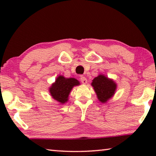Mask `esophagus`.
Here are the masks:
<instances>
[{"mask_svg": "<svg viewBox=\"0 0 156 156\" xmlns=\"http://www.w3.org/2000/svg\"><path fill=\"white\" fill-rule=\"evenodd\" d=\"M80 80L81 81V83L84 84H87V78L83 76H80Z\"/></svg>", "mask_w": 156, "mask_h": 156, "instance_id": "esophagus-1", "label": "esophagus"}]
</instances>
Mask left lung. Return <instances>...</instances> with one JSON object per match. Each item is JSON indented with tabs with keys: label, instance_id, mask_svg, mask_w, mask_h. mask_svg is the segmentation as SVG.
Here are the masks:
<instances>
[{
	"label": "left lung",
	"instance_id": "8db88e82",
	"mask_svg": "<svg viewBox=\"0 0 156 156\" xmlns=\"http://www.w3.org/2000/svg\"><path fill=\"white\" fill-rule=\"evenodd\" d=\"M91 85L96 91L98 99L102 103H106L115 94L117 84L112 79L100 74L95 78Z\"/></svg>",
	"mask_w": 156,
	"mask_h": 156
}]
</instances>
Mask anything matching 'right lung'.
<instances>
[{"label": "right lung", "instance_id": "1", "mask_svg": "<svg viewBox=\"0 0 156 156\" xmlns=\"http://www.w3.org/2000/svg\"><path fill=\"white\" fill-rule=\"evenodd\" d=\"M80 84L78 80L73 78H65L59 76L54 83L49 88V92L53 98L61 104H65L68 101L69 95L74 86Z\"/></svg>", "mask_w": 156, "mask_h": 156}]
</instances>
